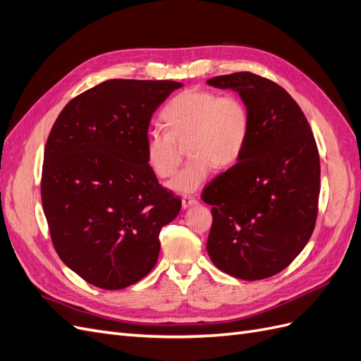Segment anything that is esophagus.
<instances>
[{"instance_id":"1","label":"esophagus","mask_w":361,"mask_h":361,"mask_svg":"<svg viewBox=\"0 0 361 361\" xmlns=\"http://www.w3.org/2000/svg\"><path fill=\"white\" fill-rule=\"evenodd\" d=\"M197 204V200H195L194 197H183L182 199V207L183 209H188V207Z\"/></svg>"}]
</instances>
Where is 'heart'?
<instances>
[{
  "mask_svg": "<svg viewBox=\"0 0 361 361\" xmlns=\"http://www.w3.org/2000/svg\"><path fill=\"white\" fill-rule=\"evenodd\" d=\"M167 129H150L145 154L158 178H171L182 159L180 146L187 145L191 159L169 187L192 194L209 178L214 167L226 169L241 158L250 135V113L241 97L194 87L174 96L164 108Z\"/></svg>",
  "mask_w": 361,
  "mask_h": 361,
  "instance_id": "obj_1",
  "label": "heart"
}]
</instances>
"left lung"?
Masks as SVG:
<instances>
[{
    "label": "left lung",
    "instance_id": "8db88e82",
    "mask_svg": "<svg viewBox=\"0 0 361 361\" xmlns=\"http://www.w3.org/2000/svg\"><path fill=\"white\" fill-rule=\"evenodd\" d=\"M206 82L238 92L250 113L241 158L202 194L214 218L207 255L228 276L268 279L289 267L313 233L321 190L318 147L300 105L274 81L236 72Z\"/></svg>",
    "mask_w": 361,
    "mask_h": 361
}]
</instances>
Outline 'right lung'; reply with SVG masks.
Listing matches in <instances>:
<instances>
[{
	"instance_id": "obj_1",
	"label": "right lung",
	"mask_w": 361,
	"mask_h": 361,
	"mask_svg": "<svg viewBox=\"0 0 361 361\" xmlns=\"http://www.w3.org/2000/svg\"><path fill=\"white\" fill-rule=\"evenodd\" d=\"M176 81L108 80L63 108L43 155L42 204L54 248L87 283L123 289L146 277L161 228L182 202L145 154L150 118Z\"/></svg>"
}]
</instances>
